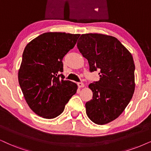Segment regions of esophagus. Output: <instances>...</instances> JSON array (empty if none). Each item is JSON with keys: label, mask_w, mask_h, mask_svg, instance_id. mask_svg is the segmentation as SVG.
Segmentation results:
<instances>
[{"label": "esophagus", "mask_w": 151, "mask_h": 151, "mask_svg": "<svg viewBox=\"0 0 151 151\" xmlns=\"http://www.w3.org/2000/svg\"><path fill=\"white\" fill-rule=\"evenodd\" d=\"M77 85L79 88L84 87V84H83V83H82V82H79V83H77Z\"/></svg>", "instance_id": "esophagus-1"}]
</instances>
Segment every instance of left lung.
<instances>
[{"instance_id": "obj_1", "label": "left lung", "mask_w": 151, "mask_h": 151, "mask_svg": "<svg viewBox=\"0 0 151 151\" xmlns=\"http://www.w3.org/2000/svg\"><path fill=\"white\" fill-rule=\"evenodd\" d=\"M77 48L88 60L90 72L100 70V80L90 83L93 98L86 103L93 123L104 125L117 118L134 92L135 66L130 52L117 38L98 33L83 34Z\"/></svg>"}]
</instances>
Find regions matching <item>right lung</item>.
Segmentation results:
<instances>
[{
	"label": "right lung",
	"instance_id": "obj_1",
	"mask_svg": "<svg viewBox=\"0 0 151 151\" xmlns=\"http://www.w3.org/2000/svg\"><path fill=\"white\" fill-rule=\"evenodd\" d=\"M79 34L45 33L25 47L19 70V83L33 112L51 119L64 111L77 92V85L64 80L63 58L77 43ZM62 77V79L60 77Z\"/></svg>",
	"mask_w": 151,
	"mask_h": 151
}]
</instances>
